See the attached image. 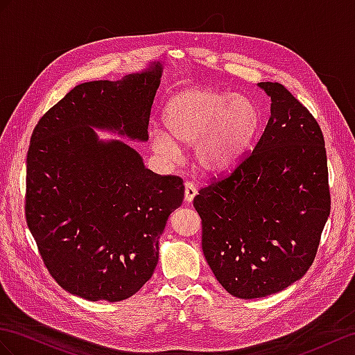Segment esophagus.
Segmentation results:
<instances>
[{"label":"esophagus","mask_w":355,"mask_h":355,"mask_svg":"<svg viewBox=\"0 0 355 355\" xmlns=\"http://www.w3.org/2000/svg\"><path fill=\"white\" fill-rule=\"evenodd\" d=\"M196 195H198V187L193 183H190V181H187V183L184 184V199H186V202H192Z\"/></svg>","instance_id":"esophagus-1"}]
</instances>
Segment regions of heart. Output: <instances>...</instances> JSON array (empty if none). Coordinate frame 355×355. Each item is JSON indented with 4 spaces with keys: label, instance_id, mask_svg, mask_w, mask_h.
Returning a JSON list of instances; mask_svg holds the SVG:
<instances>
[{
    "label": "heart",
    "instance_id": "heart-1",
    "mask_svg": "<svg viewBox=\"0 0 355 355\" xmlns=\"http://www.w3.org/2000/svg\"><path fill=\"white\" fill-rule=\"evenodd\" d=\"M166 130L153 127L151 147L175 157L180 145H193L198 168L211 175L226 174L240 163L261 129L255 100L213 87H189L172 96L162 114Z\"/></svg>",
    "mask_w": 355,
    "mask_h": 355
}]
</instances>
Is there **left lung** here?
Returning a JSON list of instances; mask_svg holds the SVG:
<instances>
[{
  "mask_svg": "<svg viewBox=\"0 0 355 355\" xmlns=\"http://www.w3.org/2000/svg\"><path fill=\"white\" fill-rule=\"evenodd\" d=\"M258 87L271 105L255 150L193 201L208 266L231 295L244 300L280 293L302 279L330 216L320 125L284 85Z\"/></svg>",
  "mask_w": 355,
  "mask_h": 355,
  "instance_id": "obj_1",
  "label": "left lung"
}]
</instances>
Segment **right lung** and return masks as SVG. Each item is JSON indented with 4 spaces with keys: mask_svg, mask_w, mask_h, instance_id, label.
Here are the masks:
<instances>
[{
    "mask_svg": "<svg viewBox=\"0 0 355 355\" xmlns=\"http://www.w3.org/2000/svg\"><path fill=\"white\" fill-rule=\"evenodd\" d=\"M163 64L76 85L35 125L26 156V223L57 284L88 302H121L147 284L159 239L183 204L180 177L144 165L123 139L148 141Z\"/></svg>",
    "mask_w": 355,
    "mask_h": 355,
    "instance_id": "1",
    "label": "right lung"
}]
</instances>
